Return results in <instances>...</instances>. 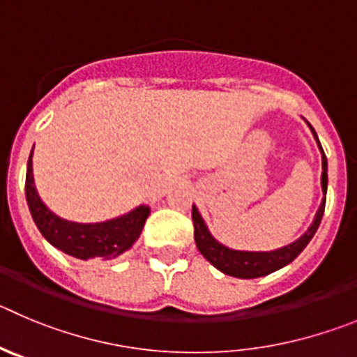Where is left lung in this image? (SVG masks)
<instances>
[{
  "label": "left lung",
  "mask_w": 357,
  "mask_h": 357,
  "mask_svg": "<svg viewBox=\"0 0 357 357\" xmlns=\"http://www.w3.org/2000/svg\"><path fill=\"white\" fill-rule=\"evenodd\" d=\"M312 132L313 136H315L317 143H319L320 152H322V191L324 195H326V192H328V159H326V153H324L322 146H320V142L319 138H317V132L313 130V127ZM324 208H326V196H324L322 204H320L313 225L308 228V231H306L303 237L297 238L296 243L289 244V246L285 248H280V250L276 251L255 253V251H235L223 246V244H219L218 241L208 234L200 212L196 211V207L192 205V225H195L196 248H198V251L211 261L215 269L228 274V276L243 278V280L267 276V274L274 273V271L281 269V267H285L287 264H290L294 258H297V255H299L301 251L308 246V243L312 241L313 235H315L317 228H319L320 221H322Z\"/></svg>",
  "instance_id": "1"
}]
</instances>
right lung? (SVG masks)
<instances>
[{"label":"right lung","mask_w":357,"mask_h":357,"mask_svg":"<svg viewBox=\"0 0 357 357\" xmlns=\"http://www.w3.org/2000/svg\"><path fill=\"white\" fill-rule=\"evenodd\" d=\"M31 153H29L28 169H26V202H28L35 225L52 246L81 260H88V258L111 260L129 250L138 241L143 225L150 214L149 207H138L122 218L96 225L70 223L52 214L42 204L35 191L33 175H31Z\"/></svg>","instance_id":"1"}]
</instances>
